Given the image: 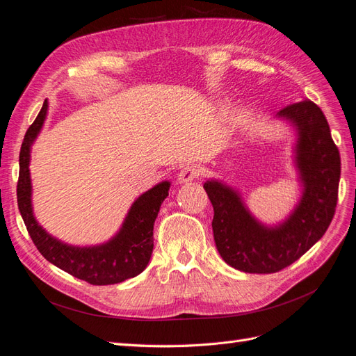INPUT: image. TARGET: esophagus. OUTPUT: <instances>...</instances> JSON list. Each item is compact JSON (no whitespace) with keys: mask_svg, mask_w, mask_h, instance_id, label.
<instances>
[{"mask_svg":"<svg viewBox=\"0 0 356 356\" xmlns=\"http://www.w3.org/2000/svg\"><path fill=\"white\" fill-rule=\"evenodd\" d=\"M199 177V169L196 166H184L178 174V182L179 184H188V182L195 181Z\"/></svg>","mask_w":356,"mask_h":356,"instance_id":"34e87169","label":"esophagus"}]
</instances>
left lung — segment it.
<instances>
[{
	"label": "left lung",
	"instance_id": "1",
	"mask_svg": "<svg viewBox=\"0 0 356 356\" xmlns=\"http://www.w3.org/2000/svg\"><path fill=\"white\" fill-rule=\"evenodd\" d=\"M275 120L294 132L293 165L300 197L275 224L258 220L242 193L211 178L203 184L213 207L212 230L217 250L229 266L245 273H275L307 252L334 217L340 181V154L319 106L309 99L288 105Z\"/></svg>",
	"mask_w": 356,
	"mask_h": 356
}]
</instances>
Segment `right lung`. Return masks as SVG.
Masks as SVG:
<instances>
[{
	"label": "right lung",
	"mask_w": 356,
	"mask_h": 356,
	"mask_svg": "<svg viewBox=\"0 0 356 356\" xmlns=\"http://www.w3.org/2000/svg\"><path fill=\"white\" fill-rule=\"evenodd\" d=\"M49 102L29 126L19 156L17 204L26 230L37 250L60 270L92 285H111L138 276L148 266L153 252V229L163 200L169 196L170 181H161L131 204L122 227L106 242L98 245H71L51 236L37 221L32 207L31 148L47 118Z\"/></svg>",
	"instance_id": "1"
}]
</instances>
